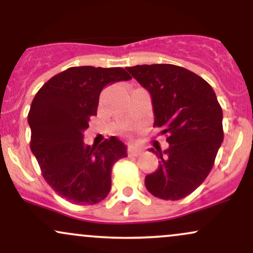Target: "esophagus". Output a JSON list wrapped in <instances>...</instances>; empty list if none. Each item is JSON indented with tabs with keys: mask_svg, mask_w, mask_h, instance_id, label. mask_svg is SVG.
<instances>
[{
	"mask_svg": "<svg viewBox=\"0 0 253 253\" xmlns=\"http://www.w3.org/2000/svg\"><path fill=\"white\" fill-rule=\"evenodd\" d=\"M141 153H143V149L139 146H136V145H130L128 147V155L129 156H140Z\"/></svg>",
	"mask_w": 253,
	"mask_h": 253,
	"instance_id": "esophagus-1",
	"label": "esophagus"
}]
</instances>
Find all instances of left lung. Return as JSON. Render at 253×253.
Here are the masks:
<instances>
[{"instance_id": "left-lung-1", "label": "left lung", "mask_w": 253, "mask_h": 253, "mask_svg": "<svg viewBox=\"0 0 253 253\" xmlns=\"http://www.w3.org/2000/svg\"><path fill=\"white\" fill-rule=\"evenodd\" d=\"M151 94L155 124L169 147L151 149L158 169L145 177L146 189L162 200H181L210 175L223 140L222 109L203 78L172 64L126 68Z\"/></svg>"}]
</instances>
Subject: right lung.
Wrapping results in <instances>:
<instances>
[{"label": "right lung", "instance_id": "1", "mask_svg": "<svg viewBox=\"0 0 253 253\" xmlns=\"http://www.w3.org/2000/svg\"><path fill=\"white\" fill-rule=\"evenodd\" d=\"M130 78L123 68L74 66L48 80L32 101L31 150L45 181L69 202L95 205L109 194L112 168L127 157L126 145L110 136L90 146L83 133L104 86Z\"/></svg>", "mask_w": 253, "mask_h": 253}]
</instances>
